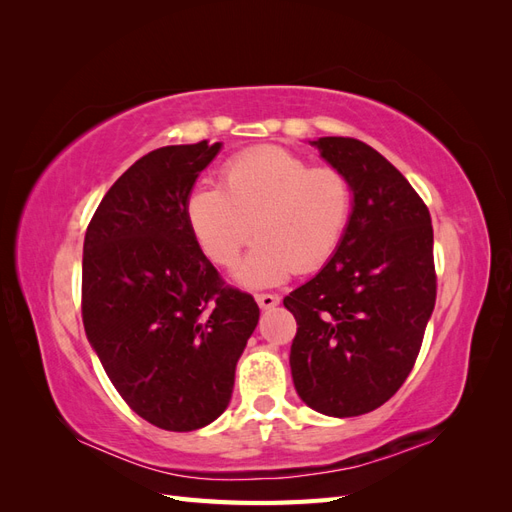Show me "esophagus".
Masks as SVG:
<instances>
[{
	"label": "esophagus",
	"mask_w": 512,
	"mask_h": 512,
	"mask_svg": "<svg viewBox=\"0 0 512 512\" xmlns=\"http://www.w3.org/2000/svg\"><path fill=\"white\" fill-rule=\"evenodd\" d=\"M256 301L262 309H269V307H275L277 303H280V294H271V292H260L256 294Z\"/></svg>",
	"instance_id": "1"
}]
</instances>
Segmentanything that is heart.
<instances>
[{
	"mask_svg": "<svg viewBox=\"0 0 512 512\" xmlns=\"http://www.w3.org/2000/svg\"><path fill=\"white\" fill-rule=\"evenodd\" d=\"M352 183L335 166H309L284 147H256L228 160L220 190L200 185L185 200L194 241L213 265L235 267L254 230L260 237L237 277L252 288L316 271L342 245Z\"/></svg>",
	"mask_w": 512,
	"mask_h": 512,
	"instance_id": "1",
	"label": "heart"
}]
</instances>
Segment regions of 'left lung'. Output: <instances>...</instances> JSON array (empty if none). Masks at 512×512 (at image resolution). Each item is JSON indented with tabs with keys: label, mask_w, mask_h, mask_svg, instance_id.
<instances>
[{
	"label": "left lung",
	"mask_w": 512,
	"mask_h": 512,
	"mask_svg": "<svg viewBox=\"0 0 512 512\" xmlns=\"http://www.w3.org/2000/svg\"><path fill=\"white\" fill-rule=\"evenodd\" d=\"M352 183L342 245L284 299L297 320L294 389L327 416H359L389 401L412 371L436 305L433 228L423 198L384 156L348 136L314 143Z\"/></svg>",
	"instance_id": "8db88e82"
}]
</instances>
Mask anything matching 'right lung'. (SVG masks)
<instances>
[{"label": "right lung", "mask_w": 512, "mask_h": 512, "mask_svg": "<svg viewBox=\"0 0 512 512\" xmlns=\"http://www.w3.org/2000/svg\"><path fill=\"white\" fill-rule=\"evenodd\" d=\"M222 143L170 145L106 192L83 245L89 344L123 401L166 431L213 423L230 401L260 309L194 241L185 200Z\"/></svg>", "instance_id": "obj_1"}]
</instances>
